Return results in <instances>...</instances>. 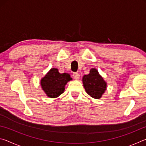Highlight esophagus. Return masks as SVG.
Returning <instances> with one entry per match:
<instances>
[{
	"instance_id": "esophagus-1",
	"label": "esophagus",
	"mask_w": 146,
	"mask_h": 146,
	"mask_svg": "<svg viewBox=\"0 0 146 146\" xmlns=\"http://www.w3.org/2000/svg\"><path fill=\"white\" fill-rule=\"evenodd\" d=\"M73 78L75 79V80H78L80 76L78 73H74L73 75Z\"/></svg>"
}]
</instances>
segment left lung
<instances>
[{
	"label": "left lung",
	"mask_w": 146,
	"mask_h": 146,
	"mask_svg": "<svg viewBox=\"0 0 146 146\" xmlns=\"http://www.w3.org/2000/svg\"><path fill=\"white\" fill-rule=\"evenodd\" d=\"M82 82L86 93L96 99L102 97L107 88V83L95 68L91 69L88 75L83 76Z\"/></svg>",
	"instance_id": "obj_1"
}]
</instances>
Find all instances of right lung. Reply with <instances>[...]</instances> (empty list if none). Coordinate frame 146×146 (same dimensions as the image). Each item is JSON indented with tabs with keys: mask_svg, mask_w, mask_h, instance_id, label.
Instances as JSON below:
<instances>
[{
	"mask_svg": "<svg viewBox=\"0 0 146 146\" xmlns=\"http://www.w3.org/2000/svg\"><path fill=\"white\" fill-rule=\"evenodd\" d=\"M72 80L68 73H60L56 68H51L41 79L42 89L49 98H56L64 93L65 86Z\"/></svg>",
	"mask_w": 146,
	"mask_h": 146,
	"instance_id": "add662e5",
	"label": "right lung"
}]
</instances>
